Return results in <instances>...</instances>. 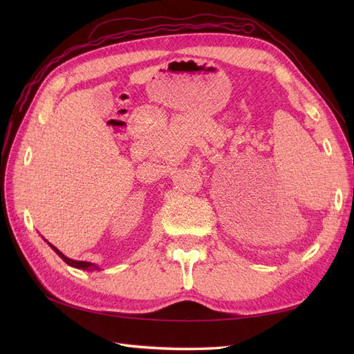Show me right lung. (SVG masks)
<instances>
[{
    "instance_id": "right-lung-1",
    "label": "right lung",
    "mask_w": 354,
    "mask_h": 354,
    "mask_svg": "<svg viewBox=\"0 0 354 354\" xmlns=\"http://www.w3.org/2000/svg\"><path fill=\"white\" fill-rule=\"evenodd\" d=\"M50 246H51V250L55 251L60 259L65 261L66 264H69V266H72V267H75V269H82V270H87V272H94V270H100L99 269V266L97 264H94V263H88V261H77V260H72V259H68L66 255H63L55 245H51L50 242H47Z\"/></svg>"
}]
</instances>
